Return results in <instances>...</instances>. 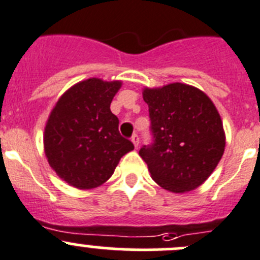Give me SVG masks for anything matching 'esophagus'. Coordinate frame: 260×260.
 I'll use <instances>...</instances> for the list:
<instances>
[{"label": "esophagus", "instance_id": "esophagus-1", "mask_svg": "<svg viewBox=\"0 0 260 260\" xmlns=\"http://www.w3.org/2000/svg\"><path fill=\"white\" fill-rule=\"evenodd\" d=\"M131 140H132L133 145H135L136 148H138V146H140V137H138L137 135H133V136H132V138H131Z\"/></svg>", "mask_w": 260, "mask_h": 260}]
</instances>
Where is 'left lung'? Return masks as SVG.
<instances>
[{"label":"left lung","mask_w":260,"mask_h":260,"mask_svg":"<svg viewBox=\"0 0 260 260\" xmlns=\"http://www.w3.org/2000/svg\"><path fill=\"white\" fill-rule=\"evenodd\" d=\"M154 143L140 149L152 180L174 193L192 191L216 169L225 149L222 120L212 101L183 83L143 88Z\"/></svg>","instance_id":"1"}]
</instances>
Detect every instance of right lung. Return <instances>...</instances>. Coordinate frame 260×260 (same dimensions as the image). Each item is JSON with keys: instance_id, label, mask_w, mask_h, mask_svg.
I'll use <instances>...</instances> for the list:
<instances>
[{"instance_id": "add662e5", "label": "right lung", "mask_w": 260, "mask_h": 260, "mask_svg": "<svg viewBox=\"0 0 260 260\" xmlns=\"http://www.w3.org/2000/svg\"><path fill=\"white\" fill-rule=\"evenodd\" d=\"M122 81L89 78L70 86L52 108L44 151L57 176L79 190L103 185L135 146L120 136L111 103Z\"/></svg>"}]
</instances>
